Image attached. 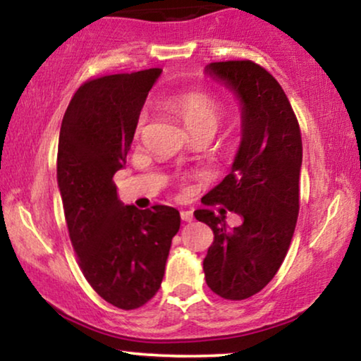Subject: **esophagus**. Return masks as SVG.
I'll return each instance as SVG.
<instances>
[{
    "label": "esophagus",
    "mask_w": 361,
    "mask_h": 361,
    "mask_svg": "<svg viewBox=\"0 0 361 361\" xmlns=\"http://www.w3.org/2000/svg\"><path fill=\"white\" fill-rule=\"evenodd\" d=\"M181 219L185 222L192 221V211H181Z\"/></svg>",
    "instance_id": "34e87169"
}]
</instances>
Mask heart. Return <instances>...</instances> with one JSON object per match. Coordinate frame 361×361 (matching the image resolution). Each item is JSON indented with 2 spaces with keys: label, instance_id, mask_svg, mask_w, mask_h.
<instances>
[{
  "label": "heart",
  "instance_id": "obj_1",
  "mask_svg": "<svg viewBox=\"0 0 361 361\" xmlns=\"http://www.w3.org/2000/svg\"><path fill=\"white\" fill-rule=\"evenodd\" d=\"M169 106L183 121L190 134L196 130H211L214 134L224 118V109L219 101L206 93H200V91L176 94L169 101ZM144 124L145 114H140L135 124V137L140 135Z\"/></svg>",
  "mask_w": 361,
  "mask_h": 361
}]
</instances>
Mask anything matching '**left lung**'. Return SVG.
Returning a JSON list of instances; mask_svg holds the SVG:
<instances>
[{
	"mask_svg": "<svg viewBox=\"0 0 361 361\" xmlns=\"http://www.w3.org/2000/svg\"><path fill=\"white\" fill-rule=\"evenodd\" d=\"M211 75L226 81L242 101V142L232 171L195 211L214 232L202 262L207 286L217 296L242 301L273 280L286 257L299 212L302 142L288 96L270 72L252 60L212 62ZM225 207L220 216L211 205ZM243 224L229 231L225 212Z\"/></svg>",
	"mask_w": 361,
	"mask_h": 361,
	"instance_id": "8db88e82",
	"label": "left lung"
}]
</instances>
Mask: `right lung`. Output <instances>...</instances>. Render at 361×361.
Returning a JSON list of instances; mask_svg holds the SVG:
<instances>
[{
  "label": "right lung",
  "instance_id": "1",
  "mask_svg": "<svg viewBox=\"0 0 361 361\" xmlns=\"http://www.w3.org/2000/svg\"><path fill=\"white\" fill-rule=\"evenodd\" d=\"M160 72L85 81L70 101L59 137L57 181L78 265L91 288L124 311L142 307L160 289L181 222L170 206H124L113 181Z\"/></svg>",
  "mask_w": 361,
  "mask_h": 361
}]
</instances>
